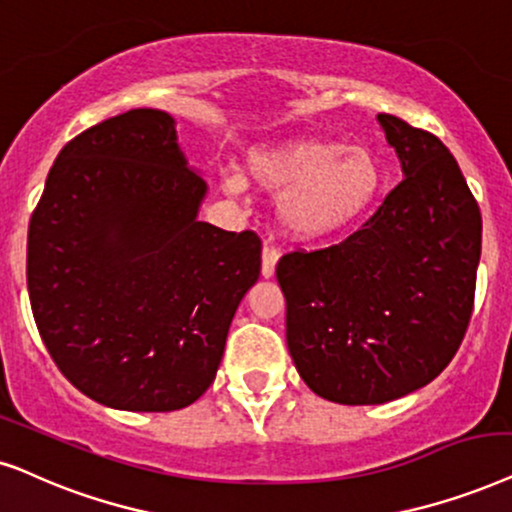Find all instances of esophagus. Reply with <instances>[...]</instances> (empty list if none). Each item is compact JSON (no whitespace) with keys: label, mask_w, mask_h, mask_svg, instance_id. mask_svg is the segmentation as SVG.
Instances as JSON below:
<instances>
[{"label":"esophagus","mask_w":512,"mask_h":512,"mask_svg":"<svg viewBox=\"0 0 512 512\" xmlns=\"http://www.w3.org/2000/svg\"><path fill=\"white\" fill-rule=\"evenodd\" d=\"M277 261H280V251H277L275 247H270V244H265L263 254H261V275L265 277V280L275 275Z\"/></svg>","instance_id":"esophagus-1"}]
</instances>
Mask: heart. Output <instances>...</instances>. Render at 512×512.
<instances>
[{"instance_id": "heart-1", "label": "heart", "mask_w": 512, "mask_h": 512, "mask_svg": "<svg viewBox=\"0 0 512 512\" xmlns=\"http://www.w3.org/2000/svg\"><path fill=\"white\" fill-rule=\"evenodd\" d=\"M247 183L277 199V218L301 242L334 240L355 228L381 190V169L369 150L322 138H294L249 152ZM242 183L230 178V190Z\"/></svg>"}]
</instances>
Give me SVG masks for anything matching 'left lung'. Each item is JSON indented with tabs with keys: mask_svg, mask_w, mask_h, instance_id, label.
Wrapping results in <instances>:
<instances>
[{
	"mask_svg": "<svg viewBox=\"0 0 512 512\" xmlns=\"http://www.w3.org/2000/svg\"><path fill=\"white\" fill-rule=\"evenodd\" d=\"M402 181L348 240L277 263L287 345L313 393L383 404L428 386L473 313L482 216L440 138L376 115Z\"/></svg>",
	"mask_w": 512,
	"mask_h": 512,
	"instance_id": "8db88e82",
	"label": "left lung"
}]
</instances>
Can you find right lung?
<instances>
[{
  "instance_id": "right-lung-1",
  "label": "right lung",
  "mask_w": 512,
  "mask_h": 512,
  "mask_svg": "<svg viewBox=\"0 0 512 512\" xmlns=\"http://www.w3.org/2000/svg\"><path fill=\"white\" fill-rule=\"evenodd\" d=\"M204 197L164 110L105 119L53 162L28 230L30 305L91 400L176 411L214 383L261 240L199 221Z\"/></svg>"
}]
</instances>
